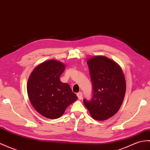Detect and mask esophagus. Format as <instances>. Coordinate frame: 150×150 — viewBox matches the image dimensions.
Listing matches in <instances>:
<instances>
[{
    "instance_id": "obj_1",
    "label": "esophagus",
    "mask_w": 150,
    "mask_h": 150,
    "mask_svg": "<svg viewBox=\"0 0 150 150\" xmlns=\"http://www.w3.org/2000/svg\"><path fill=\"white\" fill-rule=\"evenodd\" d=\"M76 95L78 96V98L79 100H81L82 98V92H79L77 94H76Z\"/></svg>"
}]
</instances>
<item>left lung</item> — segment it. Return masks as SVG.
<instances>
[{"label": "left lung", "mask_w": 150, "mask_h": 150, "mask_svg": "<svg viewBox=\"0 0 150 150\" xmlns=\"http://www.w3.org/2000/svg\"><path fill=\"white\" fill-rule=\"evenodd\" d=\"M93 84L91 100L83 103L93 119H109L119 110L126 91L122 69L116 62L103 56L92 57L87 62Z\"/></svg>", "instance_id": "8db88e82"}]
</instances>
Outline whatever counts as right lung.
I'll use <instances>...</instances> for the list:
<instances>
[{
  "label": "right lung",
  "instance_id": "right-lung-1",
  "mask_svg": "<svg viewBox=\"0 0 150 150\" xmlns=\"http://www.w3.org/2000/svg\"><path fill=\"white\" fill-rule=\"evenodd\" d=\"M64 64L49 60L36 67L27 82L30 102L37 112L49 119H56L77 99L70 86L60 81Z\"/></svg>",
  "mask_w": 150,
  "mask_h": 150
}]
</instances>
